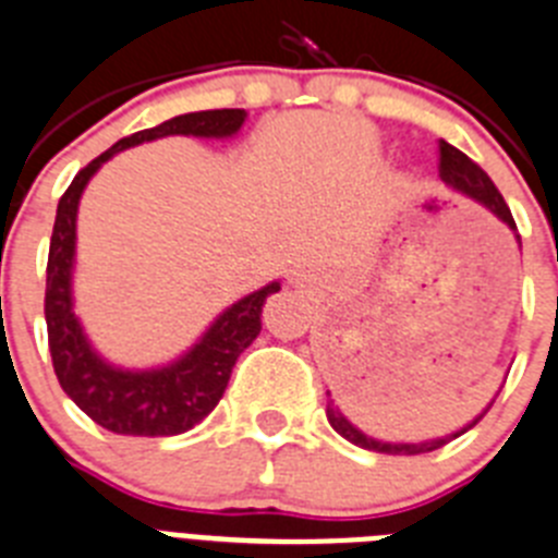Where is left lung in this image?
Masks as SVG:
<instances>
[{
  "label": "left lung",
  "instance_id": "obj_1",
  "mask_svg": "<svg viewBox=\"0 0 558 558\" xmlns=\"http://www.w3.org/2000/svg\"><path fill=\"white\" fill-rule=\"evenodd\" d=\"M439 178H442V184L451 186L453 192H460V195H465V198L476 201V204H482V207L488 209L490 215H496L499 221L505 223V227L510 229V232H517V223H513V215H510L508 204H505V198L499 195V190L494 186V181L488 178V172L482 170L480 163H474L471 158L465 156V153H460L457 147H451L448 142H439ZM519 241V235H517ZM519 246H522V241H519ZM494 402V400H490ZM488 402V409H490ZM488 409L482 411L480 416H474L471 423L465 425V428L453 430V434H446V437H437V439H425V442H383V439H374L368 437V434H363V430L357 428V425H351L349 420L343 416V411L337 409L335 400L326 402V416H329V425L331 428L340 434L343 439H349V442H354V446L366 448V451H377V453H397V457H414V453H428V451H437V448H442L446 442H451V439H457L460 434H465L468 428H474L476 423H480L482 416L488 414Z\"/></svg>",
  "mask_w": 558,
  "mask_h": 558
}]
</instances>
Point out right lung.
<instances>
[{"mask_svg":"<svg viewBox=\"0 0 558 558\" xmlns=\"http://www.w3.org/2000/svg\"><path fill=\"white\" fill-rule=\"evenodd\" d=\"M246 121V110L184 112L158 128L142 130L112 144L93 158L59 201L48 255V289L45 320L53 372L64 395L76 402L93 423L128 437H175L195 425L218 405L227 391L229 374L243 349L260 335V312L269 294L280 292L278 280L235 301L209 323L198 343L181 357L156 368L112 366L93 349L73 306V266H76V218L84 186L121 149L156 142L167 135L195 138H232Z\"/></svg>","mask_w":558,"mask_h":558,"instance_id":"add662e5","label":"right lung"}]
</instances>
